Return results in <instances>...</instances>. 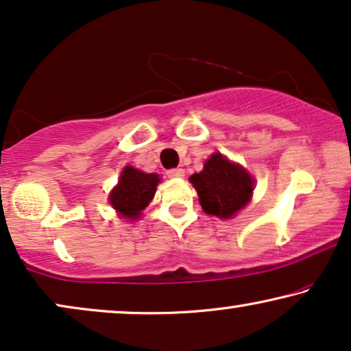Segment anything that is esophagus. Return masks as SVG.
I'll use <instances>...</instances> for the list:
<instances>
[{
  "instance_id": "34e87169",
  "label": "esophagus",
  "mask_w": 351,
  "mask_h": 351,
  "mask_svg": "<svg viewBox=\"0 0 351 351\" xmlns=\"http://www.w3.org/2000/svg\"><path fill=\"white\" fill-rule=\"evenodd\" d=\"M166 176L169 177V179H180V177L185 176V171L182 169V167H174V169L166 171Z\"/></svg>"
}]
</instances>
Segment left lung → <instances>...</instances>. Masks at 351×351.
I'll list each match as a JSON object with an SVG mask.
<instances>
[{
	"mask_svg": "<svg viewBox=\"0 0 351 351\" xmlns=\"http://www.w3.org/2000/svg\"><path fill=\"white\" fill-rule=\"evenodd\" d=\"M190 182L198 191L204 213L220 219H230L243 209L254 190L252 177L220 153H214L204 169L191 176Z\"/></svg>",
	"mask_w": 351,
	"mask_h": 351,
	"instance_id": "left-lung-1",
	"label": "left lung"
}]
</instances>
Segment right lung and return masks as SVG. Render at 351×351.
Segmentation results:
<instances>
[{
  "mask_svg": "<svg viewBox=\"0 0 351 351\" xmlns=\"http://www.w3.org/2000/svg\"><path fill=\"white\" fill-rule=\"evenodd\" d=\"M158 182V174H145L136 167L126 166L118 186L110 195V203L123 217L137 219L155 195Z\"/></svg>",
  "mask_w": 351,
  "mask_h": 351,
  "instance_id": "add662e5",
  "label": "right lung"
}]
</instances>
